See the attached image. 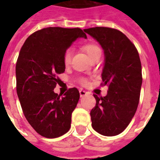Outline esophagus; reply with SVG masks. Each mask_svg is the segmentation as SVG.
Returning <instances> with one entry per match:
<instances>
[{
  "instance_id": "esophagus-1",
  "label": "esophagus",
  "mask_w": 160,
  "mask_h": 160,
  "mask_svg": "<svg viewBox=\"0 0 160 160\" xmlns=\"http://www.w3.org/2000/svg\"><path fill=\"white\" fill-rule=\"evenodd\" d=\"M87 94V92H86V91L80 90V97H81V98L84 97V96H86Z\"/></svg>"
}]
</instances>
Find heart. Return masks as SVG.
I'll use <instances>...</instances> for the list:
<instances>
[{
	"label": "heart",
	"mask_w": 160,
	"mask_h": 160,
	"mask_svg": "<svg viewBox=\"0 0 160 160\" xmlns=\"http://www.w3.org/2000/svg\"><path fill=\"white\" fill-rule=\"evenodd\" d=\"M83 49L86 51L88 56L90 57L91 59L93 58L94 56H98L101 54V49L100 48L98 45H96L95 43H87L83 46ZM72 55H73V51L71 49H68L63 54V62L65 65H68L71 62L72 59ZM81 83L82 84H87V81L85 79L81 80Z\"/></svg>",
	"instance_id": "b5f03b06"
}]
</instances>
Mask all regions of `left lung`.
<instances>
[{"mask_svg": "<svg viewBox=\"0 0 160 160\" xmlns=\"http://www.w3.org/2000/svg\"><path fill=\"white\" fill-rule=\"evenodd\" d=\"M104 49L103 86H108L105 97L94 95L96 105L91 111L92 126L105 136L121 134L134 118L140 100L141 63L133 42L117 29L92 27L84 30Z\"/></svg>", "mask_w": 160, "mask_h": 160, "instance_id": "left-lung-1", "label": "left lung"}]
</instances>
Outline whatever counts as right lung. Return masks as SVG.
I'll use <instances>...</instances> for the list:
<instances>
[{
    "label": "right lung",
    "instance_id": "right-lung-1",
    "mask_svg": "<svg viewBox=\"0 0 160 160\" xmlns=\"http://www.w3.org/2000/svg\"><path fill=\"white\" fill-rule=\"evenodd\" d=\"M79 38H87L80 28L47 27L27 38L16 63V89L23 113L40 135L56 138L71 127L72 112L80 99L77 88L63 96L54 92L64 73L63 54Z\"/></svg>",
    "mask_w": 160,
    "mask_h": 160
}]
</instances>
